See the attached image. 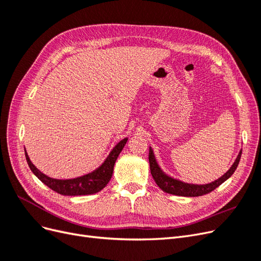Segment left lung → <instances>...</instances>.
Here are the masks:
<instances>
[{"mask_svg": "<svg viewBox=\"0 0 261 261\" xmlns=\"http://www.w3.org/2000/svg\"><path fill=\"white\" fill-rule=\"evenodd\" d=\"M241 154H242V150L239 152L238 156H236L232 167L226 171V173H224V174L221 177H219L218 179L213 180L208 184L186 183V181H183L178 178H175L167 174V173L161 169L159 163H158L151 147H149V164H150V171H151V174H152V177L154 178V181L163 192L171 195L183 196V197H198L215 191L217 187H219L221 184L224 183L227 178H230L233 173L235 172L236 168H238L241 160Z\"/></svg>", "mask_w": 261, "mask_h": 261, "instance_id": "left-lung-1", "label": "left lung"}]
</instances>
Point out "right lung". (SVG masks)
<instances>
[{"label":"right lung","mask_w":261,"mask_h":261,"mask_svg":"<svg viewBox=\"0 0 261 261\" xmlns=\"http://www.w3.org/2000/svg\"><path fill=\"white\" fill-rule=\"evenodd\" d=\"M127 140L128 138L126 137L122 139L120 143H117L111 150V152L107 156V159L98 169L88 173V174L68 179L52 178L48 175L43 174V173L40 170H38L34 165V163L30 161L26 150L25 155L30 170L33 171L34 174L40 179L44 185L50 187L52 191L64 196L92 195L100 192L101 189H103L110 181V179H111L115 161L118 154H120L123 150L124 146L127 143Z\"/></svg>","instance_id":"right-lung-1"}]
</instances>
